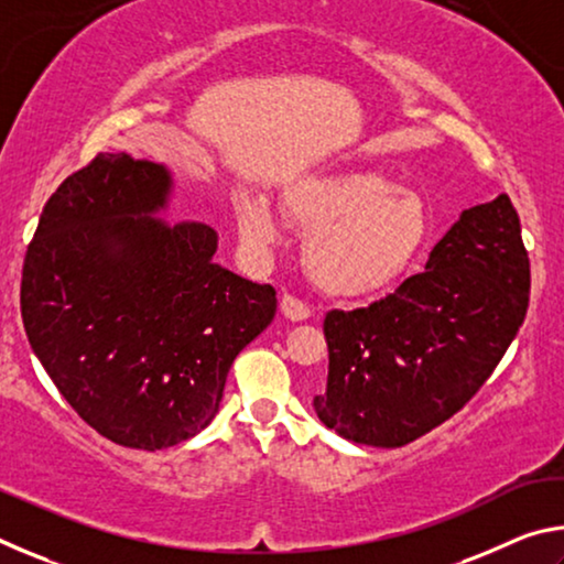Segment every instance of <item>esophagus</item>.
Segmentation results:
<instances>
[{
  "label": "esophagus",
  "instance_id": "34e87169",
  "mask_svg": "<svg viewBox=\"0 0 564 564\" xmlns=\"http://www.w3.org/2000/svg\"><path fill=\"white\" fill-rule=\"evenodd\" d=\"M281 313L289 321H293V323H299V321H305L311 316V311H308V305L305 303H301L299 299H295V295H289L285 293L283 299H281Z\"/></svg>",
  "mask_w": 564,
  "mask_h": 564
}]
</instances>
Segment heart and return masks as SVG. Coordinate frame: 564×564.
I'll return each mask as SVG.
<instances>
[{"instance_id":"heart-1","label":"heart","mask_w":564,"mask_h":564,"mask_svg":"<svg viewBox=\"0 0 564 564\" xmlns=\"http://www.w3.org/2000/svg\"><path fill=\"white\" fill-rule=\"evenodd\" d=\"M283 214L305 234L303 269L336 299H362L393 283L427 238L423 202L380 171L318 166L281 191ZM238 231L251 248L279 238L271 204L256 196L238 206Z\"/></svg>"}]
</instances>
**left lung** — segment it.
<instances>
[{
    "label": "left lung",
    "instance_id": "obj_1",
    "mask_svg": "<svg viewBox=\"0 0 564 564\" xmlns=\"http://www.w3.org/2000/svg\"><path fill=\"white\" fill-rule=\"evenodd\" d=\"M530 259L508 194L467 208L410 275L368 308L330 311L321 423L400 447L453 417L498 366L528 313Z\"/></svg>",
    "mask_w": 564,
    "mask_h": 564
}]
</instances>
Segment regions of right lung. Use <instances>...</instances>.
Listing matches in <instances>:
<instances>
[{"instance_id": "1", "label": "right lung", "mask_w": 564, "mask_h": 564, "mask_svg": "<svg viewBox=\"0 0 564 564\" xmlns=\"http://www.w3.org/2000/svg\"><path fill=\"white\" fill-rule=\"evenodd\" d=\"M169 166L99 154L46 202L24 256L34 356L84 423L161 451L212 423L226 376L275 316V291L214 263L218 236L159 218Z\"/></svg>"}]
</instances>
